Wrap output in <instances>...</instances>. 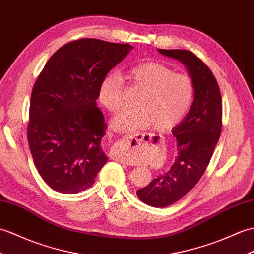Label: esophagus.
I'll use <instances>...</instances> for the list:
<instances>
[{"label":"esophagus","instance_id":"esophagus-1","mask_svg":"<svg viewBox=\"0 0 254 254\" xmlns=\"http://www.w3.org/2000/svg\"><path fill=\"white\" fill-rule=\"evenodd\" d=\"M149 144L150 139L148 136H146L145 134H134L131 135V136H127L126 138H123L119 146H118V150L117 152V158H119L120 160H122L126 164L129 163V159H128V152L132 151L134 149H136L137 147H139L141 144Z\"/></svg>","mask_w":254,"mask_h":254}]
</instances>
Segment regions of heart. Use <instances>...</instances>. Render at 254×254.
<instances>
[{
    "instance_id": "b5f03b06",
    "label": "heart",
    "mask_w": 254,
    "mask_h": 254,
    "mask_svg": "<svg viewBox=\"0 0 254 254\" xmlns=\"http://www.w3.org/2000/svg\"><path fill=\"white\" fill-rule=\"evenodd\" d=\"M125 78L140 93L135 109L118 114L111 126L118 132H132L151 127L158 132L172 129L190 108L194 87L186 74L174 73L171 68L156 62L140 63L126 70ZM98 99L106 109L122 107L123 83L117 74L104 76L98 87Z\"/></svg>"
}]
</instances>
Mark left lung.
Masks as SVG:
<instances>
[{
	"instance_id": "1",
	"label": "left lung",
	"mask_w": 254,
	"mask_h": 254,
	"mask_svg": "<svg viewBox=\"0 0 254 254\" xmlns=\"http://www.w3.org/2000/svg\"><path fill=\"white\" fill-rule=\"evenodd\" d=\"M158 52L184 64L194 87L190 113L172 129L178 143L174 163L136 191L144 203L164 208L190 192L207 169L222 131V97L213 73L193 53L161 49Z\"/></svg>"
}]
</instances>
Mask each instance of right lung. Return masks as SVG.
Segmentation results:
<instances>
[{"instance_id": "1", "label": "right lung", "mask_w": 254, "mask_h": 254, "mask_svg": "<svg viewBox=\"0 0 254 254\" xmlns=\"http://www.w3.org/2000/svg\"><path fill=\"white\" fill-rule=\"evenodd\" d=\"M133 46L97 39L71 41L52 55L33 85L28 143L40 175L62 193L90 188L107 156V126L98 87Z\"/></svg>"}]
</instances>
